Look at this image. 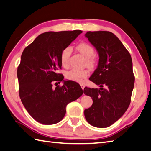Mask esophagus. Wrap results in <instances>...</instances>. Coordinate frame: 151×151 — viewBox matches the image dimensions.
<instances>
[{"mask_svg": "<svg viewBox=\"0 0 151 151\" xmlns=\"http://www.w3.org/2000/svg\"><path fill=\"white\" fill-rule=\"evenodd\" d=\"M80 85H81V89L83 90V89H84V88H85V85H83V84H81Z\"/></svg>", "mask_w": 151, "mask_h": 151, "instance_id": "esophagus-1", "label": "esophagus"}]
</instances>
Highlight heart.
<instances>
[{"instance_id":"obj_1","label":"heart","mask_w":151,"mask_h":151,"mask_svg":"<svg viewBox=\"0 0 151 151\" xmlns=\"http://www.w3.org/2000/svg\"><path fill=\"white\" fill-rule=\"evenodd\" d=\"M76 49L86 58V64L88 67L92 68L95 66L96 59L94 56L95 49L91 45L87 42H82L77 45ZM71 52H72V49L70 47H66L62 50L60 54V61L62 66L65 67L68 66ZM88 74H89V72L86 70H81L72 69L67 72L65 76L68 80L81 83L83 81V79L86 78L88 76Z\"/></svg>"}]
</instances>
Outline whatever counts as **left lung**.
Returning a JSON list of instances; mask_svg holds the SVG:
<instances>
[{
    "label": "left lung",
    "instance_id": "1",
    "mask_svg": "<svg viewBox=\"0 0 151 151\" xmlns=\"http://www.w3.org/2000/svg\"><path fill=\"white\" fill-rule=\"evenodd\" d=\"M85 36L99 57L89 79L101 88L85 87L83 93L92 98L93 104L84 114L91 126L104 128L119 120L129 106L135 82L132 60L120 39L110 31H88Z\"/></svg>",
    "mask_w": 151,
    "mask_h": 151
}]
</instances>
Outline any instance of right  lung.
I'll return each mask as SVG.
<instances>
[{"label":"right lung","mask_w":151,"mask_h":151,"mask_svg":"<svg viewBox=\"0 0 151 151\" xmlns=\"http://www.w3.org/2000/svg\"><path fill=\"white\" fill-rule=\"evenodd\" d=\"M82 33L81 30L49 31L39 35L24 50L17 70L22 104L34 120L45 125L60 122L70 102L83 95L78 83L64 80L60 54ZM63 81L55 89L52 81Z\"/></svg>","instance_id":"add662e5"}]
</instances>
